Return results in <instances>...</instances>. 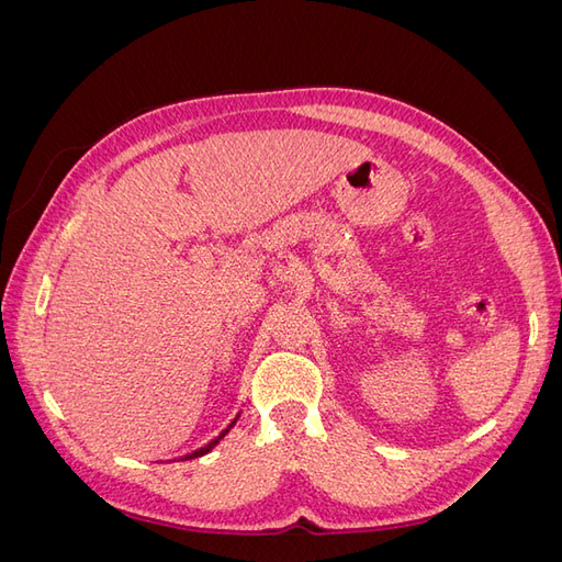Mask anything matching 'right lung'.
<instances>
[{
    "label": "right lung",
    "mask_w": 562,
    "mask_h": 562,
    "mask_svg": "<svg viewBox=\"0 0 562 562\" xmlns=\"http://www.w3.org/2000/svg\"><path fill=\"white\" fill-rule=\"evenodd\" d=\"M236 419H239V415H236V417H234V422H232V424H229V427H227V429H225V431H223V434H220V436H217V438H213V440H211V443H206V446H203V448H199V450H194V452H192V454H184V457H182V459H194V457H203V454H206V452H211V450H213V448H215V446H217V443H220V440H223V438H225V436H227V434H229V429H232V427H234V424H236Z\"/></svg>",
    "instance_id": "1"
}]
</instances>
